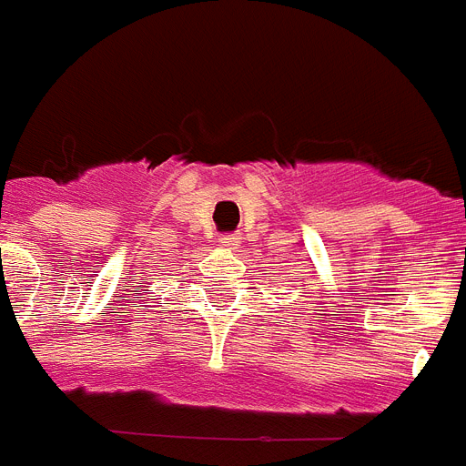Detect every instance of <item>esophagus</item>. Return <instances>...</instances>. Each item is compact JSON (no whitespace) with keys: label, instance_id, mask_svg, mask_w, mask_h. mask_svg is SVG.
Wrapping results in <instances>:
<instances>
[{"label":"esophagus","instance_id":"esophagus-1","mask_svg":"<svg viewBox=\"0 0 466 466\" xmlns=\"http://www.w3.org/2000/svg\"><path fill=\"white\" fill-rule=\"evenodd\" d=\"M239 234H222L220 237V244L222 246H229V248H237L239 246Z\"/></svg>","mask_w":466,"mask_h":466}]
</instances>
